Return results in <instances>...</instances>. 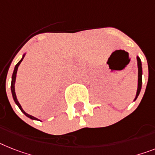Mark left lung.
<instances>
[{"instance_id":"obj_1","label":"left lung","mask_w":155,"mask_h":155,"mask_svg":"<svg viewBox=\"0 0 155 155\" xmlns=\"http://www.w3.org/2000/svg\"><path fill=\"white\" fill-rule=\"evenodd\" d=\"M137 63H138V89L136 92V96L134 101L137 99L138 96L139 95V93L141 91L142 88V75H143V70H142V62L141 60L137 56Z\"/></svg>"}]
</instances>
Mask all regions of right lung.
Wrapping results in <instances>:
<instances>
[{
  "label": "right lung",
  "mask_w": 155,
  "mask_h": 155,
  "mask_svg": "<svg viewBox=\"0 0 155 155\" xmlns=\"http://www.w3.org/2000/svg\"><path fill=\"white\" fill-rule=\"evenodd\" d=\"M24 55L25 54H24V56H23V58H21V59L20 60V62H18L17 64L16 65V66H15V68H14V71H13V74H12V83H11V91H12V97H13V100L14 101H15V103L17 104V106L19 107V108H20V110H21V112L24 113V115L26 116H28V118L31 119V120H39L38 119L35 118V117H34V116H31V115L28 114V113H26V112H24V109L22 108V107H21V105L20 104V103H19V101H18L17 98H16V93H15V82H16V73H17V70H18V67H19V66H20V62H22V60L24 59Z\"/></svg>",
  "instance_id": "1"
}]
</instances>
